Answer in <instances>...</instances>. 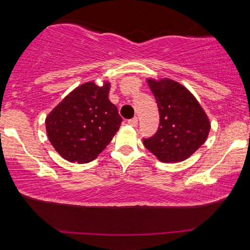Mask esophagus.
Segmentation results:
<instances>
[{"label":"esophagus","mask_w":250,"mask_h":250,"mask_svg":"<svg viewBox=\"0 0 250 250\" xmlns=\"http://www.w3.org/2000/svg\"><path fill=\"white\" fill-rule=\"evenodd\" d=\"M128 124H129L130 125H132V126H135V125H138V118L134 117V118H132V119L128 120Z\"/></svg>","instance_id":"obj_1"}]
</instances>
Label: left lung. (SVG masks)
Instances as JSON below:
<instances>
[{
  "instance_id": "left-lung-1",
  "label": "left lung",
  "mask_w": 250,
  "mask_h": 250,
  "mask_svg": "<svg viewBox=\"0 0 250 250\" xmlns=\"http://www.w3.org/2000/svg\"><path fill=\"white\" fill-rule=\"evenodd\" d=\"M160 113L159 130L143 145L159 161L177 163L204 145L210 130L205 110L191 91L170 78H146Z\"/></svg>"
}]
</instances>
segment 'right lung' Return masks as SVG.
<instances>
[{
    "instance_id": "right-lung-1",
    "label": "right lung",
    "mask_w": 250,
    "mask_h": 250,
    "mask_svg": "<svg viewBox=\"0 0 250 250\" xmlns=\"http://www.w3.org/2000/svg\"><path fill=\"white\" fill-rule=\"evenodd\" d=\"M111 83L87 82L70 91L45 119L46 133L57 153L69 162L97 159L121 125L118 109L109 100Z\"/></svg>"
}]
</instances>
